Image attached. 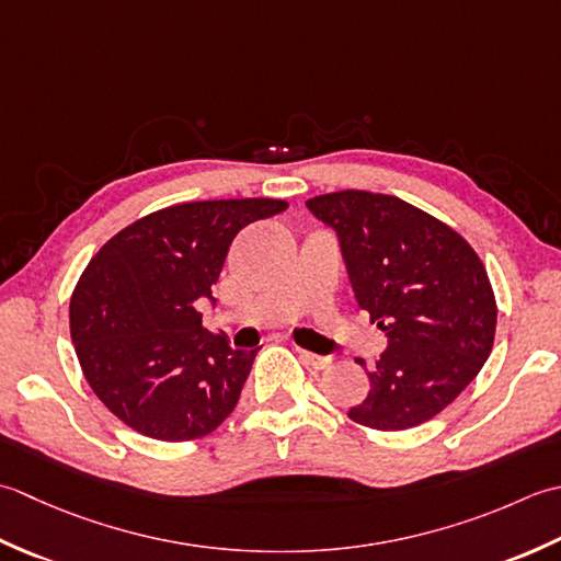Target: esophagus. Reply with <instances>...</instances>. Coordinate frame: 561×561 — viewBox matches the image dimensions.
Instances as JSON below:
<instances>
[{
    "label": "esophagus",
    "mask_w": 561,
    "mask_h": 561,
    "mask_svg": "<svg viewBox=\"0 0 561 561\" xmlns=\"http://www.w3.org/2000/svg\"><path fill=\"white\" fill-rule=\"evenodd\" d=\"M295 351H297V356H300V360L305 365H310V368H314V370H324L327 365L331 363L329 356H317V353H310V351H305V348H295Z\"/></svg>",
    "instance_id": "34e87169"
}]
</instances>
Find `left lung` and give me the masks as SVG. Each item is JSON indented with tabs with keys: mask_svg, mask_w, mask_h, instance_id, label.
Masks as SVG:
<instances>
[{
	"mask_svg": "<svg viewBox=\"0 0 561 561\" xmlns=\"http://www.w3.org/2000/svg\"><path fill=\"white\" fill-rule=\"evenodd\" d=\"M307 208L336 232L356 300L387 334L370 392L348 416L375 431L424 424L474 380L494 346L496 300L482 259L453 227L397 196L336 191Z\"/></svg>",
	"mask_w": 561,
	"mask_h": 561,
	"instance_id": "left-lung-1",
	"label": "left lung"
}]
</instances>
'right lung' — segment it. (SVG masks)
<instances>
[{
  "label": "right lung",
  "instance_id": "obj_1",
  "mask_svg": "<svg viewBox=\"0 0 561 561\" xmlns=\"http://www.w3.org/2000/svg\"><path fill=\"white\" fill-rule=\"evenodd\" d=\"M288 208L278 198L181 203L140 217L89 261L70 331L94 394L125 426L157 440L208 436L232 414L259 348L203 329L232 239Z\"/></svg>",
  "mask_w": 561,
  "mask_h": 561
}]
</instances>
